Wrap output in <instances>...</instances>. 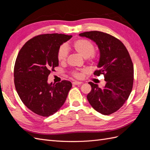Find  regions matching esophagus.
<instances>
[{"instance_id":"1","label":"esophagus","mask_w":150,"mask_h":150,"mask_svg":"<svg viewBox=\"0 0 150 150\" xmlns=\"http://www.w3.org/2000/svg\"><path fill=\"white\" fill-rule=\"evenodd\" d=\"M82 83V82H79V81H74V82L72 83L74 85H81Z\"/></svg>"}]
</instances>
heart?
<instances>
[{"instance_id": "1", "label": "heart", "mask_w": 150, "mask_h": 150, "mask_svg": "<svg viewBox=\"0 0 150 150\" xmlns=\"http://www.w3.org/2000/svg\"><path fill=\"white\" fill-rule=\"evenodd\" d=\"M72 48L74 51L79 54L81 56L88 59L89 62L94 63L98 59V54L94 52V44L89 40L85 39H79L73 42L72 45ZM68 49L67 46H61L58 49L57 57L59 62L64 63L67 58ZM84 71H74L72 73V76L74 78H80L82 74Z\"/></svg>"}]
</instances>
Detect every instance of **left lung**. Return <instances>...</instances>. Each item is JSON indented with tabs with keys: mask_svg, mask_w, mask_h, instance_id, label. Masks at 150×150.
Instances as JSON below:
<instances>
[{
	"mask_svg": "<svg viewBox=\"0 0 150 150\" xmlns=\"http://www.w3.org/2000/svg\"><path fill=\"white\" fill-rule=\"evenodd\" d=\"M79 35L96 44L99 50V69L94 74H103L106 81L102 88L89 82L91 91L87 99L95 110L111 115L122 106L132 90L134 69L129 52L119 39L103 32H85Z\"/></svg>",
	"mask_w": 150,
	"mask_h": 150,
	"instance_id": "8db88e82",
	"label": "left lung"
}]
</instances>
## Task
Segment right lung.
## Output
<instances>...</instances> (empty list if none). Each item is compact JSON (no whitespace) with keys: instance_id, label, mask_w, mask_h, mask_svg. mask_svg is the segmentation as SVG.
I'll return each instance as SVG.
<instances>
[{"instance_id":"add662e5","label":"right lung","mask_w":150,"mask_h":150,"mask_svg":"<svg viewBox=\"0 0 150 150\" xmlns=\"http://www.w3.org/2000/svg\"><path fill=\"white\" fill-rule=\"evenodd\" d=\"M72 35H39L29 40L18 54L13 71L14 84L21 101L30 111L48 117L64 104L72 87L70 81L48 83V76L59 66L57 54Z\"/></svg>"}]
</instances>
